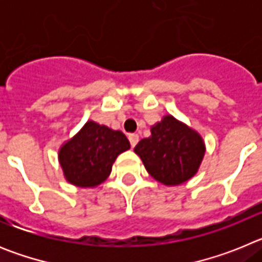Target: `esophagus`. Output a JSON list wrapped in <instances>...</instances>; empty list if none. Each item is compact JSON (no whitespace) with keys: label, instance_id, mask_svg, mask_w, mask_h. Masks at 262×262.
<instances>
[{"label":"esophagus","instance_id":"esophagus-1","mask_svg":"<svg viewBox=\"0 0 262 262\" xmlns=\"http://www.w3.org/2000/svg\"><path fill=\"white\" fill-rule=\"evenodd\" d=\"M128 140H129V143H131V147H135L139 142V135L138 134H129Z\"/></svg>","mask_w":262,"mask_h":262}]
</instances>
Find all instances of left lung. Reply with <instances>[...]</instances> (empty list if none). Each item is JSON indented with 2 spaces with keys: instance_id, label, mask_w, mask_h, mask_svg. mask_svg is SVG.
Masks as SVG:
<instances>
[{
  "instance_id": "8db88e82",
  "label": "left lung",
  "mask_w": 262,
  "mask_h": 262,
  "mask_svg": "<svg viewBox=\"0 0 262 262\" xmlns=\"http://www.w3.org/2000/svg\"><path fill=\"white\" fill-rule=\"evenodd\" d=\"M134 151L156 181L177 186L196 174L206 145L195 129L173 115H165L151 127V136L142 139Z\"/></svg>"
}]
</instances>
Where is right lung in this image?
<instances>
[{"mask_svg":"<svg viewBox=\"0 0 262 262\" xmlns=\"http://www.w3.org/2000/svg\"><path fill=\"white\" fill-rule=\"evenodd\" d=\"M129 147L122 131L88 120L60 147L59 163L64 178L77 187L98 186L107 180L117 157Z\"/></svg>","mask_w":262,"mask_h":262,"instance_id":"add662e5","label":"right lung"}]
</instances>
